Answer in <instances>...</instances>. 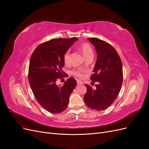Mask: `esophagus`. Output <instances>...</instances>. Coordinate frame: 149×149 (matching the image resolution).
I'll return each instance as SVG.
<instances>
[{"instance_id":"1","label":"esophagus","mask_w":149,"mask_h":149,"mask_svg":"<svg viewBox=\"0 0 149 149\" xmlns=\"http://www.w3.org/2000/svg\"><path fill=\"white\" fill-rule=\"evenodd\" d=\"M82 84V83L80 81H79V80H77V84L78 85H80V84Z\"/></svg>"}]
</instances>
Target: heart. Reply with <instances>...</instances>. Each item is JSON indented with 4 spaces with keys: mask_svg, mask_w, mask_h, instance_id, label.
Instances as JSON below:
<instances>
[{
    "mask_svg": "<svg viewBox=\"0 0 149 149\" xmlns=\"http://www.w3.org/2000/svg\"><path fill=\"white\" fill-rule=\"evenodd\" d=\"M80 50L84 58L93 55V50L92 48L89 46V45L88 43H83L80 46ZM70 50L68 49L67 51L65 52L63 55V61L65 64L66 65H68L70 63ZM84 70L83 69H78L76 70H74L73 71V74L76 77H78L79 78H83L84 77Z\"/></svg>",
    "mask_w": 149,
    "mask_h": 149,
    "instance_id": "b5f03b06",
    "label": "heart"
}]
</instances>
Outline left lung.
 <instances>
[{"mask_svg": "<svg viewBox=\"0 0 149 149\" xmlns=\"http://www.w3.org/2000/svg\"><path fill=\"white\" fill-rule=\"evenodd\" d=\"M88 40L97 53L94 74L91 76L92 81L96 84L95 88L85 84L87 92L84 101L88 107L100 111L109 107L119 95L123 81V64L118 53L110 44L96 38Z\"/></svg>", "mask_w": 149, "mask_h": 149, "instance_id": "8db88e82", "label": "left lung"}]
</instances>
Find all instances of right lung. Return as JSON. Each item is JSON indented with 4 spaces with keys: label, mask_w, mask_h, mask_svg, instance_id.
Segmentation results:
<instances>
[{
    "label": "right lung",
    "mask_w": 149,
    "mask_h": 149,
    "mask_svg": "<svg viewBox=\"0 0 149 149\" xmlns=\"http://www.w3.org/2000/svg\"><path fill=\"white\" fill-rule=\"evenodd\" d=\"M78 38H56L43 43L35 48L30 60L29 80L36 100L49 112L61 113L69 102L70 94L76 86L73 78L58 86V78H63V55ZM65 76H66V74Z\"/></svg>",
    "instance_id": "obj_1"
}]
</instances>
